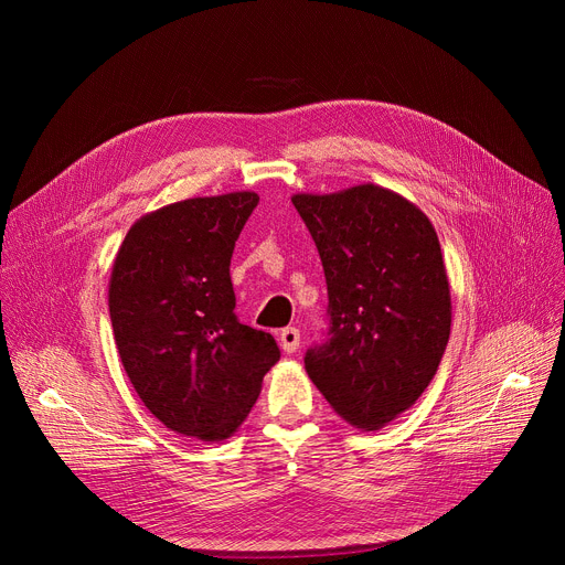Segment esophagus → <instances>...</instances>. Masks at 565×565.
Segmentation results:
<instances>
[{"instance_id":"34e87169","label":"esophagus","mask_w":565,"mask_h":565,"mask_svg":"<svg viewBox=\"0 0 565 565\" xmlns=\"http://www.w3.org/2000/svg\"><path fill=\"white\" fill-rule=\"evenodd\" d=\"M279 345H281V350H284L286 354L298 352V348H300V330H295V328L281 330V332H279Z\"/></svg>"}]
</instances>
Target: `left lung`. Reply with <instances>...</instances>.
Masks as SVG:
<instances>
[{
	"label": "left lung",
	"instance_id": "8db88e82",
	"mask_svg": "<svg viewBox=\"0 0 565 565\" xmlns=\"http://www.w3.org/2000/svg\"><path fill=\"white\" fill-rule=\"evenodd\" d=\"M328 281V341L305 354L341 419L380 430L426 392L451 334L437 233L417 205L373 183L295 194Z\"/></svg>",
	"mask_w": 565,
	"mask_h": 565
}]
</instances>
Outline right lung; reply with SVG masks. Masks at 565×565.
<instances>
[{
    "label": "right lung",
    "mask_w": 565,
    "mask_h": 565,
    "mask_svg": "<svg viewBox=\"0 0 565 565\" xmlns=\"http://www.w3.org/2000/svg\"><path fill=\"white\" fill-rule=\"evenodd\" d=\"M256 205V192L164 205L130 226L111 265L118 358L148 412L185 437H231L279 362L273 334L233 311L231 256Z\"/></svg>",
    "instance_id": "add662e5"
}]
</instances>
